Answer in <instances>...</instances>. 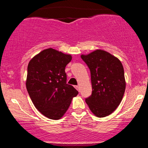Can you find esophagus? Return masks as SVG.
I'll return each instance as SVG.
<instances>
[{"label": "esophagus", "instance_id": "obj_1", "mask_svg": "<svg viewBox=\"0 0 148 148\" xmlns=\"http://www.w3.org/2000/svg\"><path fill=\"white\" fill-rule=\"evenodd\" d=\"M76 88L78 90L80 91V86H76Z\"/></svg>", "mask_w": 148, "mask_h": 148}]
</instances>
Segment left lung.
Returning <instances> with one entry per match:
<instances>
[{
    "mask_svg": "<svg viewBox=\"0 0 148 148\" xmlns=\"http://www.w3.org/2000/svg\"><path fill=\"white\" fill-rule=\"evenodd\" d=\"M90 70L92 92L86 102L98 118L111 114L123 99L126 88L123 66L118 58L101 49L81 56Z\"/></svg>",
    "mask_w": 148,
    "mask_h": 148,
    "instance_id": "left-lung-1",
    "label": "left lung"
}]
</instances>
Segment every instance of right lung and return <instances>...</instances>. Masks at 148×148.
<instances>
[{
  "label": "right lung",
  "instance_id": "1",
  "mask_svg": "<svg viewBox=\"0 0 148 148\" xmlns=\"http://www.w3.org/2000/svg\"><path fill=\"white\" fill-rule=\"evenodd\" d=\"M72 58L69 54L49 48L35 56L28 63L27 90L35 108L51 120L62 118L79 93L67 84L64 69Z\"/></svg>",
  "mask_w": 148,
  "mask_h": 148
}]
</instances>
